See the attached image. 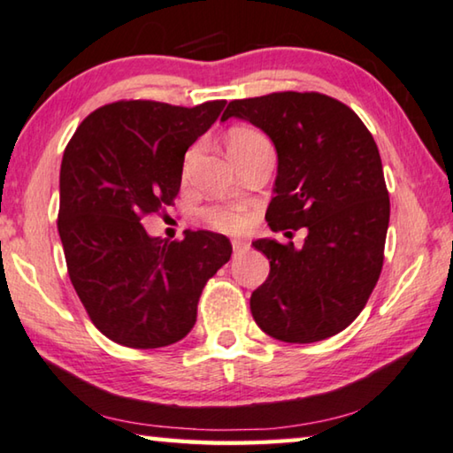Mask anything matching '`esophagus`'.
I'll use <instances>...</instances> for the list:
<instances>
[{
	"instance_id": "1",
	"label": "esophagus",
	"mask_w": 453,
	"mask_h": 453,
	"mask_svg": "<svg viewBox=\"0 0 453 453\" xmlns=\"http://www.w3.org/2000/svg\"><path fill=\"white\" fill-rule=\"evenodd\" d=\"M231 245H233V251L239 253V251H245V249H249V241H245V239H233Z\"/></svg>"
}]
</instances>
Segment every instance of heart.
I'll return each instance as SVG.
<instances>
[{
  "label": "heart",
  "instance_id": "heart-1",
  "mask_svg": "<svg viewBox=\"0 0 453 453\" xmlns=\"http://www.w3.org/2000/svg\"><path fill=\"white\" fill-rule=\"evenodd\" d=\"M267 141L259 130L249 128V127H237L233 128L226 136V149H239V147H247L253 145V142H261ZM202 220L206 222L208 226L214 228L219 233H241L242 228L247 226L249 222V214L245 208L234 206V204H214L208 206L204 212H202Z\"/></svg>",
  "mask_w": 453,
  "mask_h": 453
}]
</instances>
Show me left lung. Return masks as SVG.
Returning <instances> with one entry per match:
<instances>
[{"instance_id": "1", "label": "left lung", "mask_w": 453, "mask_h": 453, "mask_svg": "<svg viewBox=\"0 0 453 453\" xmlns=\"http://www.w3.org/2000/svg\"><path fill=\"white\" fill-rule=\"evenodd\" d=\"M231 116L264 130L278 150L267 225L308 231L300 249L253 242L270 259L251 294L255 323L286 343L337 335L364 311L384 264L390 198L376 141L349 106L319 91L233 100L220 120Z\"/></svg>"}]
</instances>
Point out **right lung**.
Listing matches in <instances>:
<instances>
[{
  "label": "right lung",
  "mask_w": 453,
  "mask_h": 453,
  "mask_svg": "<svg viewBox=\"0 0 453 453\" xmlns=\"http://www.w3.org/2000/svg\"><path fill=\"white\" fill-rule=\"evenodd\" d=\"M225 100L183 108L120 100L91 112L61 163L58 237L91 323L114 343L157 349L192 331L206 281L231 259L225 234L149 237L142 219L173 204L186 150Z\"/></svg>",
  "instance_id": "right-lung-1"
}]
</instances>
